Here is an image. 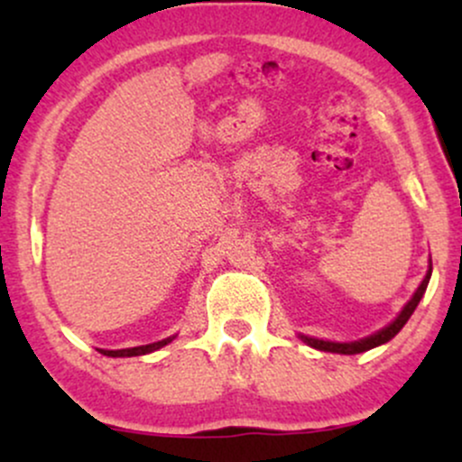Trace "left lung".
<instances>
[{
  "label": "left lung",
  "instance_id": "left-lung-1",
  "mask_svg": "<svg viewBox=\"0 0 462 462\" xmlns=\"http://www.w3.org/2000/svg\"><path fill=\"white\" fill-rule=\"evenodd\" d=\"M430 275H432V264H430V269H428V273H426V278H423V282L419 284V289L415 291V295H412L411 301H408V304L404 306V310L400 312V317H397V319H395L393 323H391V326H386L384 330L371 334V337L363 338V341H354V343H332V341H321V338H310V337H301V338H304V341L309 343L310 347L321 349V352H332V354H360V352H367V349H374V347L383 346V343L391 341V338H393L395 334L400 332L402 328L406 326V321L411 319V315H412V312H415V309H417L419 300H421L423 293H426L428 282H430Z\"/></svg>",
  "mask_w": 462,
  "mask_h": 462
}]
</instances>
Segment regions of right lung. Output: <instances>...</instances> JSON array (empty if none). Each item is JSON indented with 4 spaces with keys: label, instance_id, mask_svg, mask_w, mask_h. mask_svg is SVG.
Masks as SVG:
<instances>
[{
    "label": "right lung",
    "instance_id": "right-lung-1",
    "mask_svg": "<svg viewBox=\"0 0 462 462\" xmlns=\"http://www.w3.org/2000/svg\"><path fill=\"white\" fill-rule=\"evenodd\" d=\"M167 343H171V338H164V341H158V343H150V346H141V347H128V349H102L104 356H113V358H124V356H141V354H150V352H156V349H161L167 346Z\"/></svg>",
    "mask_w": 462,
    "mask_h": 462
}]
</instances>
